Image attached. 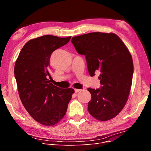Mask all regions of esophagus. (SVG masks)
I'll list each match as a JSON object with an SVG mask.
<instances>
[{"mask_svg": "<svg viewBox=\"0 0 151 151\" xmlns=\"http://www.w3.org/2000/svg\"><path fill=\"white\" fill-rule=\"evenodd\" d=\"M74 91H75V93H78V92H79V91H81V89H74Z\"/></svg>", "mask_w": 151, "mask_h": 151, "instance_id": "1", "label": "esophagus"}]
</instances>
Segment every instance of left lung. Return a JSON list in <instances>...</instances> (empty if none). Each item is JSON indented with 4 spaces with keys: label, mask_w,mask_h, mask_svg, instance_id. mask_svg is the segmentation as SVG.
Wrapping results in <instances>:
<instances>
[{
    "label": "left lung",
    "mask_w": 151,
    "mask_h": 151,
    "mask_svg": "<svg viewBox=\"0 0 151 151\" xmlns=\"http://www.w3.org/2000/svg\"><path fill=\"white\" fill-rule=\"evenodd\" d=\"M78 53L86 57L91 76L99 72L101 88H88L89 113L99 121L115 117L125 106L134 74L133 60L125 45L114 33L99 32L73 37Z\"/></svg>",
    "instance_id": "1"
}]
</instances>
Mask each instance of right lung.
<instances>
[{"mask_svg": "<svg viewBox=\"0 0 151 151\" xmlns=\"http://www.w3.org/2000/svg\"><path fill=\"white\" fill-rule=\"evenodd\" d=\"M70 38L45 35L31 40L22 47L15 63L21 101L29 115L45 126L55 125L64 116L74 93L72 88H59L48 79L52 53Z\"/></svg>", "mask_w": 151, "mask_h": 151, "instance_id": "add662e5", "label": "right lung"}]
</instances>
